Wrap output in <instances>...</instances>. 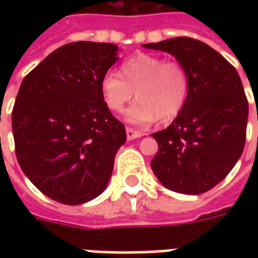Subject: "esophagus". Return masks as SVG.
I'll use <instances>...</instances> for the list:
<instances>
[{
    "mask_svg": "<svg viewBox=\"0 0 258 258\" xmlns=\"http://www.w3.org/2000/svg\"><path fill=\"white\" fill-rule=\"evenodd\" d=\"M125 133H127V138L128 140H135V138H141L142 137V133H140V131H135V130L130 128V127H127V130H125Z\"/></svg>",
    "mask_w": 258,
    "mask_h": 258,
    "instance_id": "obj_1",
    "label": "esophagus"
}]
</instances>
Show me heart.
<instances>
[{"label": "heart", "mask_w": 258, "mask_h": 258, "mask_svg": "<svg viewBox=\"0 0 258 258\" xmlns=\"http://www.w3.org/2000/svg\"><path fill=\"white\" fill-rule=\"evenodd\" d=\"M121 76L109 72L101 81L102 96L110 112H121L137 95L125 113L130 123L146 125L160 118L170 121L184 109L189 95V73L175 59L152 53H137L125 59Z\"/></svg>", "instance_id": "b5f03b06"}]
</instances>
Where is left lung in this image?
<instances>
[{
  "instance_id": "8db88e82",
  "label": "left lung",
  "mask_w": 258,
  "mask_h": 258,
  "mask_svg": "<svg viewBox=\"0 0 258 258\" xmlns=\"http://www.w3.org/2000/svg\"><path fill=\"white\" fill-rule=\"evenodd\" d=\"M144 47L171 53L189 73L184 109L167 128L152 134L159 144L152 170L167 189L207 192L243 152L249 103L240 77L222 55L195 38L175 37Z\"/></svg>"
}]
</instances>
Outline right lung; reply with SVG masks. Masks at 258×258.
<instances>
[{
  "label": "right lung",
  "mask_w": 258,
  "mask_h": 258,
  "mask_svg": "<svg viewBox=\"0 0 258 258\" xmlns=\"http://www.w3.org/2000/svg\"><path fill=\"white\" fill-rule=\"evenodd\" d=\"M117 45L70 42L26 76L12 110L20 168L48 198L81 205L101 195L127 135L103 101L101 81Z\"/></svg>",
  "instance_id": "obj_1"
}]
</instances>
